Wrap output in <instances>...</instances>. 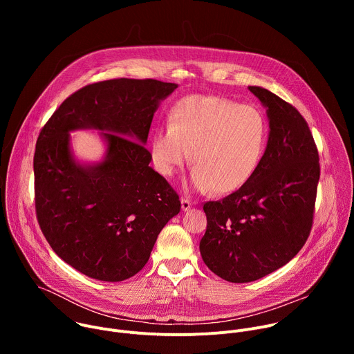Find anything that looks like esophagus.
Returning <instances> with one entry per match:
<instances>
[{"instance_id": "esophagus-1", "label": "esophagus", "mask_w": 354, "mask_h": 354, "mask_svg": "<svg viewBox=\"0 0 354 354\" xmlns=\"http://www.w3.org/2000/svg\"><path fill=\"white\" fill-rule=\"evenodd\" d=\"M180 203H182V210H183V212H187V210L193 206L192 201H190L189 198H186V197H182V198H180Z\"/></svg>"}]
</instances>
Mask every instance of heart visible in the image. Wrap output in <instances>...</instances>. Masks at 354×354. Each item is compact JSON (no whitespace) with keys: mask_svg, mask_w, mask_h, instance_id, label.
<instances>
[{"mask_svg":"<svg viewBox=\"0 0 354 354\" xmlns=\"http://www.w3.org/2000/svg\"><path fill=\"white\" fill-rule=\"evenodd\" d=\"M268 133L266 118L255 106L220 96H189L174 108L169 126L151 137V162L171 178L189 157L192 187L227 194L255 175Z\"/></svg>","mask_w":354,"mask_h":354,"instance_id":"1","label":"heart"}]
</instances>
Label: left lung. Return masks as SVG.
Instances as JSON below:
<instances>
[{
  "instance_id": "8db88e82",
  "label": "left lung",
  "mask_w": 354,
  "mask_h": 354,
  "mask_svg": "<svg viewBox=\"0 0 354 354\" xmlns=\"http://www.w3.org/2000/svg\"><path fill=\"white\" fill-rule=\"evenodd\" d=\"M266 108L269 138L262 161L242 187L203 210L200 255L231 283H249L288 263L304 246L314 218L319 157L306 119L262 86H249Z\"/></svg>"
}]
</instances>
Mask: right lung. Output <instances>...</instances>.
<instances>
[{"instance_id":"right-lung-1","label":"right lung","mask_w":354,"mask_h":354,"mask_svg":"<svg viewBox=\"0 0 354 354\" xmlns=\"http://www.w3.org/2000/svg\"><path fill=\"white\" fill-rule=\"evenodd\" d=\"M176 84L109 80L68 96L41 129L33 158L36 216L56 254L82 274L122 281L148 262L158 234L180 212L178 193L149 167L145 148L160 104ZM97 129L104 158L81 165L69 133Z\"/></svg>"}]
</instances>
